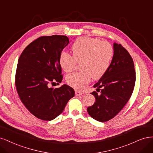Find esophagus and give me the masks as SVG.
Instances as JSON below:
<instances>
[{"label":"esophagus","mask_w":153,"mask_h":153,"mask_svg":"<svg viewBox=\"0 0 153 153\" xmlns=\"http://www.w3.org/2000/svg\"><path fill=\"white\" fill-rule=\"evenodd\" d=\"M75 93H76V96H80V95H82L83 94V92H82L81 91H78V90H76Z\"/></svg>","instance_id":"1"}]
</instances>
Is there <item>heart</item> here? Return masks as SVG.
Segmentation results:
<instances>
[{
	"instance_id": "b5f03b06",
	"label": "heart",
	"mask_w": 153,
	"mask_h": 153,
	"mask_svg": "<svg viewBox=\"0 0 153 153\" xmlns=\"http://www.w3.org/2000/svg\"><path fill=\"white\" fill-rule=\"evenodd\" d=\"M71 50L72 56L62 52L59 63L65 72H72L77 63H81L80 72L67 76V82L76 89H81L89 83L91 78L97 80L102 77L109 68L114 50L108 42H102L100 39L81 37L72 44Z\"/></svg>"
}]
</instances>
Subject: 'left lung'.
<instances>
[{
	"mask_svg": "<svg viewBox=\"0 0 153 153\" xmlns=\"http://www.w3.org/2000/svg\"><path fill=\"white\" fill-rule=\"evenodd\" d=\"M133 59L121 44H114V55L108 70L93 87L95 102L87 111L93 119L105 122L115 117L130 98L135 84Z\"/></svg>",
	"mask_w": 153,
	"mask_h": 153,
	"instance_id": "obj_1",
	"label": "left lung"
}]
</instances>
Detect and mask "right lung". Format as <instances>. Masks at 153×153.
Returning <instances> with one entry per match:
<instances>
[{
	"label": "right lung",
	"instance_id": "right-lung-1",
	"mask_svg": "<svg viewBox=\"0 0 153 153\" xmlns=\"http://www.w3.org/2000/svg\"><path fill=\"white\" fill-rule=\"evenodd\" d=\"M68 42L65 36H42L29 44L19 58L16 91L25 107L40 120L55 119L75 95L73 88L67 85L50 87L63 79L59 58Z\"/></svg>",
	"mask_w": 153,
	"mask_h": 153
}]
</instances>
